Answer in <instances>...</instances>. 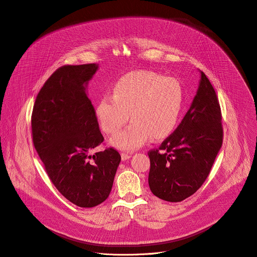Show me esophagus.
<instances>
[{"instance_id":"obj_1","label":"esophagus","mask_w":257,"mask_h":257,"mask_svg":"<svg viewBox=\"0 0 257 257\" xmlns=\"http://www.w3.org/2000/svg\"><path fill=\"white\" fill-rule=\"evenodd\" d=\"M121 159L122 160H127V159H130L131 157H132V154H128V153H121Z\"/></svg>"}]
</instances>
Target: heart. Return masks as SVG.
I'll list each match as a JSON object with an SVG mask.
<instances>
[{"label":"heart","instance_id":"heart-1","mask_svg":"<svg viewBox=\"0 0 257 257\" xmlns=\"http://www.w3.org/2000/svg\"><path fill=\"white\" fill-rule=\"evenodd\" d=\"M183 89L172 77L147 70L125 74L112 87L111 97L104 96L96 107L102 130L117 133L128 120L133 121L110 140L118 149L132 151L142 147L149 137L161 140L175 128L183 106Z\"/></svg>","mask_w":257,"mask_h":257}]
</instances>
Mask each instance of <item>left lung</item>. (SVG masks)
Returning <instances> with one entry per match:
<instances>
[{
	"label": "left lung",
	"mask_w": 257,
	"mask_h": 257,
	"mask_svg": "<svg viewBox=\"0 0 257 257\" xmlns=\"http://www.w3.org/2000/svg\"><path fill=\"white\" fill-rule=\"evenodd\" d=\"M221 145L219 100L201 71L197 94L182 121L159 148L148 151L153 195L175 203L192 196L209 176Z\"/></svg>",
	"instance_id": "obj_1"
}]
</instances>
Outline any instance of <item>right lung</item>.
<instances>
[{
    "mask_svg": "<svg viewBox=\"0 0 257 257\" xmlns=\"http://www.w3.org/2000/svg\"><path fill=\"white\" fill-rule=\"evenodd\" d=\"M99 65L58 68L37 94L32 114L34 146L56 189L81 208H93L110 195L120 162L112 147L91 155L104 142L87 86Z\"/></svg>",
    "mask_w": 257,
    "mask_h": 257,
    "instance_id": "1",
    "label": "right lung"
}]
</instances>
